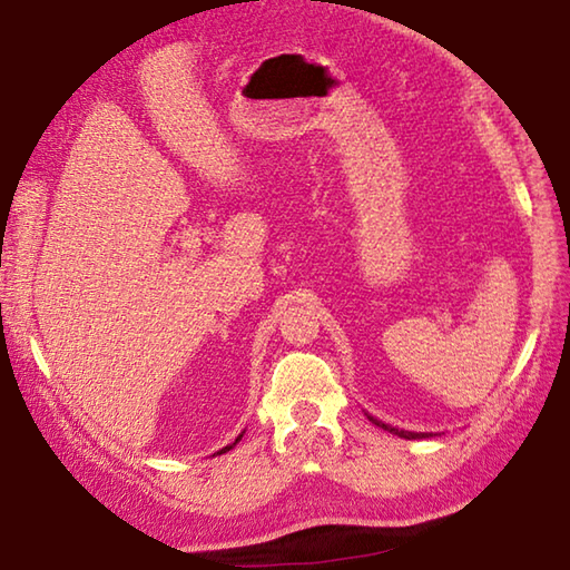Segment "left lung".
<instances>
[{
	"label": "left lung",
	"mask_w": 570,
	"mask_h": 570,
	"mask_svg": "<svg viewBox=\"0 0 570 570\" xmlns=\"http://www.w3.org/2000/svg\"><path fill=\"white\" fill-rule=\"evenodd\" d=\"M368 416V413H366ZM368 421L371 423H376V426H381L384 431H389V433H396V436H401V439H426V436H431V433H413V431H399V429H393V426H389V423H384V421H379V419H374V416H368Z\"/></svg>",
	"instance_id": "8db88e82"
}]
</instances>
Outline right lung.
Masks as SVG:
<instances>
[{"instance_id": "add662e5", "label": "right lung", "mask_w": 570, "mask_h": 570, "mask_svg": "<svg viewBox=\"0 0 570 570\" xmlns=\"http://www.w3.org/2000/svg\"><path fill=\"white\" fill-rule=\"evenodd\" d=\"M242 436H244V433H242ZM242 436H239V439H236V441H234V443H232V446H224V449H222V451H219V453H226V451H232V449H234V446H236V443H239V441H242Z\"/></svg>"}]
</instances>
